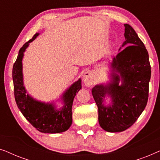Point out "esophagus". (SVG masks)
Listing matches in <instances>:
<instances>
[{
    "instance_id": "obj_1",
    "label": "esophagus",
    "mask_w": 160,
    "mask_h": 160,
    "mask_svg": "<svg viewBox=\"0 0 160 160\" xmlns=\"http://www.w3.org/2000/svg\"><path fill=\"white\" fill-rule=\"evenodd\" d=\"M83 81H84V84L87 87L91 86L94 82V76L92 71L85 72L84 76H83Z\"/></svg>"
}]
</instances>
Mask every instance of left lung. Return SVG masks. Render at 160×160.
Masks as SVG:
<instances>
[{"mask_svg": "<svg viewBox=\"0 0 160 160\" xmlns=\"http://www.w3.org/2000/svg\"><path fill=\"white\" fill-rule=\"evenodd\" d=\"M125 41L111 62L112 81L108 85H96L92 89L98 108V121L104 130L122 132L135 123L143 112L148 98L151 65L145 46L130 25H124ZM122 80V84L118 85ZM106 94L111 96L112 105L102 104Z\"/></svg>", "mask_w": 160, "mask_h": 160, "instance_id": "left-lung-1", "label": "left lung"}]
</instances>
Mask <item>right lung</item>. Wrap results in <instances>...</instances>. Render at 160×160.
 I'll return each instance as SVG.
<instances>
[{"instance_id":"obj_1","label":"right lung","mask_w":160,"mask_h":160,"mask_svg":"<svg viewBox=\"0 0 160 160\" xmlns=\"http://www.w3.org/2000/svg\"><path fill=\"white\" fill-rule=\"evenodd\" d=\"M38 36V33H36L22 46L13 65L12 78L15 100L24 117L38 131L44 133L62 132L68 130L72 124V105L76 94L82 89V80L79 78L63 94L62 99L65 105L61 110H56L52 103L37 101L26 94L23 85L22 60L24 52L29 43Z\"/></svg>"}]
</instances>
